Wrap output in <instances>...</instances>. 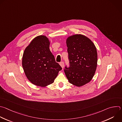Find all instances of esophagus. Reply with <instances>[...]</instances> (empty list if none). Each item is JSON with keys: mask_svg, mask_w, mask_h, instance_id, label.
<instances>
[{"mask_svg": "<svg viewBox=\"0 0 122 122\" xmlns=\"http://www.w3.org/2000/svg\"><path fill=\"white\" fill-rule=\"evenodd\" d=\"M60 66L62 67V68L63 69V68L64 67V63L63 62H61L59 63Z\"/></svg>", "mask_w": 122, "mask_h": 122, "instance_id": "1", "label": "esophagus"}]
</instances>
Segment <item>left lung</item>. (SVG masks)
<instances>
[{
	"instance_id": "8db88e82",
	"label": "left lung",
	"mask_w": 122,
	"mask_h": 122,
	"mask_svg": "<svg viewBox=\"0 0 122 122\" xmlns=\"http://www.w3.org/2000/svg\"><path fill=\"white\" fill-rule=\"evenodd\" d=\"M69 68L65 70L70 83L81 87L92 79L97 66L98 55L95 46L86 36L76 34L71 35L66 40Z\"/></svg>"
}]
</instances>
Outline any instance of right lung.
Wrapping results in <instances>:
<instances>
[{
  "label": "right lung",
  "instance_id": "obj_1",
  "mask_svg": "<svg viewBox=\"0 0 122 122\" xmlns=\"http://www.w3.org/2000/svg\"><path fill=\"white\" fill-rule=\"evenodd\" d=\"M50 41L45 35L35 37L26 47L22 58L24 73L30 81L45 87L53 83L62 67L49 49Z\"/></svg>",
  "mask_w": 122,
  "mask_h": 122
}]
</instances>
